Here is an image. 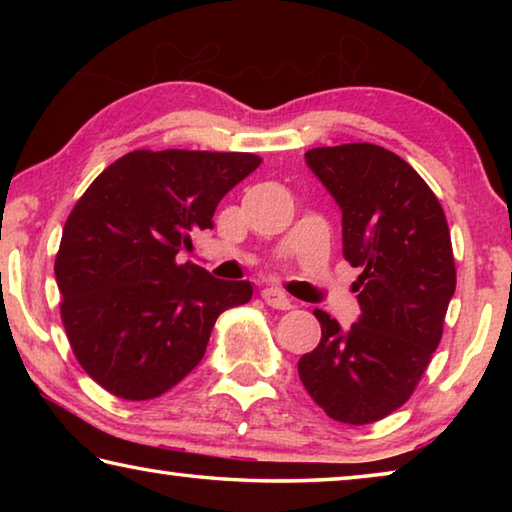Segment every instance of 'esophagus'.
<instances>
[{
  "label": "esophagus",
  "instance_id": "obj_1",
  "mask_svg": "<svg viewBox=\"0 0 512 512\" xmlns=\"http://www.w3.org/2000/svg\"><path fill=\"white\" fill-rule=\"evenodd\" d=\"M262 298H264V302L268 307H273V309H291L293 307V302H291V298L289 296H284V293L280 291V289H275V287H268V289H264L262 291Z\"/></svg>",
  "mask_w": 512,
  "mask_h": 512
}]
</instances>
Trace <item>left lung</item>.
<instances>
[{
  "label": "left lung",
  "mask_w": 512,
  "mask_h": 512,
  "mask_svg": "<svg viewBox=\"0 0 512 512\" xmlns=\"http://www.w3.org/2000/svg\"><path fill=\"white\" fill-rule=\"evenodd\" d=\"M343 212V257L361 316L348 332L314 309L320 343L302 354L307 393L343 424L377 422L409 400L443 339L456 264L443 205L409 162L377 144L305 153Z\"/></svg>",
  "instance_id": "obj_1"
}]
</instances>
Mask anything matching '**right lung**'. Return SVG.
<instances>
[{"mask_svg": "<svg viewBox=\"0 0 512 512\" xmlns=\"http://www.w3.org/2000/svg\"><path fill=\"white\" fill-rule=\"evenodd\" d=\"M259 164L253 153L140 149L76 201L54 264L60 318L76 361L110 395L167 393L203 359L216 318L253 296L250 282L216 280L176 255Z\"/></svg>", "mask_w": 512, "mask_h": 512, "instance_id": "right-lung-1", "label": "right lung"}]
</instances>
